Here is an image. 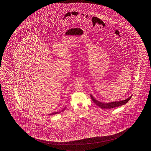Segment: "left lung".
Returning a JSON list of instances; mask_svg holds the SVG:
<instances>
[{
    "label": "left lung",
    "mask_w": 151,
    "mask_h": 151,
    "mask_svg": "<svg viewBox=\"0 0 151 151\" xmlns=\"http://www.w3.org/2000/svg\"><path fill=\"white\" fill-rule=\"evenodd\" d=\"M91 99L92 100L94 103L96 104V105L100 107V108L103 109H112V108H115L117 107L122 106L123 105L125 104L128 102V101L130 100L132 96H129L127 99H126L122 101H115V102H113V103H103L100 102L99 101H97L95 99L92 95H91Z\"/></svg>",
    "instance_id": "8db88e82"
}]
</instances>
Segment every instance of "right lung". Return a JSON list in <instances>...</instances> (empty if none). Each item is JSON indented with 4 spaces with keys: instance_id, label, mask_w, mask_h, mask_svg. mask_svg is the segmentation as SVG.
<instances>
[{
    "instance_id": "right-lung-1",
    "label": "right lung",
    "mask_w": 151,
    "mask_h": 151,
    "mask_svg": "<svg viewBox=\"0 0 151 151\" xmlns=\"http://www.w3.org/2000/svg\"><path fill=\"white\" fill-rule=\"evenodd\" d=\"M64 109H63V111H64ZM60 113V112H57L53 113H51V114H50V115H51V114H52V115H53V114H57V113Z\"/></svg>"
}]
</instances>
